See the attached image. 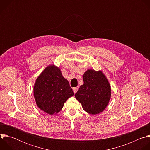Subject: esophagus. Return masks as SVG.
<instances>
[{"label":"esophagus","mask_w":150,"mask_h":150,"mask_svg":"<svg viewBox=\"0 0 150 150\" xmlns=\"http://www.w3.org/2000/svg\"><path fill=\"white\" fill-rule=\"evenodd\" d=\"M78 90V87H74V88H73V91H74V93H76Z\"/></svg>","instance_id":"esophagus-1"}]
</instances>
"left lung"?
I'll return each mask as SVG.
<instances>
[{
    "label": "left lung",
    "mask_w": 150,
    "mask_h": 150,
    "mask_svg": "<svg viewBox=\"0 0 150 150\" xmlns=\"http://www.w3.org/2000/svg\"><path fill=\"white\" fill-rule=\"evenodd\" d=\"M83 84L75 94L83 109L92 115L105 110L111 98V87L101 71L88 69L83 75Z\"/></svg>",
    "instance_id": "left-lung-1"
}]
</instances>
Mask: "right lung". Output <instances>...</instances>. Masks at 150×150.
Segmentation results:
<instances>
[{
	"label": "right lung",
	"instance_id": "add662e5",
	"mask_svg": "<svg viewBox=\"0 0 150 150\" xmlns=\"http://www.w3.org/2000/svg\"><path fill=\"white\" fill-rule=\"evenodd\" d=\"M33 90L38 108L50 115L59 113L64 103L74 94L60 69L54 65H49L39 75Z\"/></svg>",
	"mask_w": 150,
	"mask_h": 150
}]
</instances>
